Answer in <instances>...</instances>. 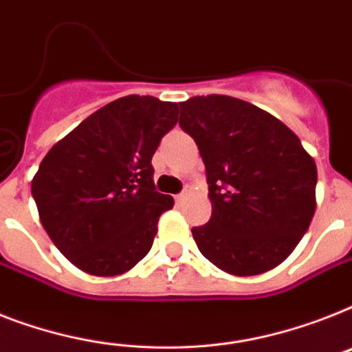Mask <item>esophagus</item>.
I'll return each instance as SVG.
<instances>
[{"label": "esophagus", "mask_w": 352, "mask_h": 352, "mask_svg": "<svg viewBox=\"0 0 352 352\" xmlns=\"http://www.w3.org/2000/svg\"><path fill=\"white\" fill-rule=\"evenodd\" d=\"M188 195H190V191H188V190H184V191H182V193H179V195L175 197V199H177V202L184 201V199H186V197H188Z\"/></svg>", "instance_id": "34e87169"}]
</instances>
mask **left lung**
<instances>
[{"label":"left lung","instance_id":"1","mask_svg":"<svg viewBox=\"0 0 352 352\" xmlns=\"http://www.w3.org/2000/svg\"><path fill=\"white\" fill-rule=\"evenodd\" d=\"M179 124L197 142L210 186V222L191 230L199 251L235 276L282 264L316 210L315 159L295 131L219 94L181 102Z\"/></svg>","mask_w":352,"mask_h":352}]
</instances>
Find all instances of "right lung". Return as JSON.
<instances>
[{
  "label": "right lung",
  "instance_id": "obj_1",
  "mask_svg": "<svg viewBox=\"0 0 352 352\" xmlns=\"http://www.w3.org/2000/svg\"><path fill=\"white\" fill-rule=\"evenodd\" d=\"M177 102L126 96L57 141L32 179L39 221L56 248L94 276L130 271L151 250L173 197L155 191L151 157L177 124Z\"/></svg>",
  "mask_w": 352,
  "mask_h": 352
}]
</instances>
